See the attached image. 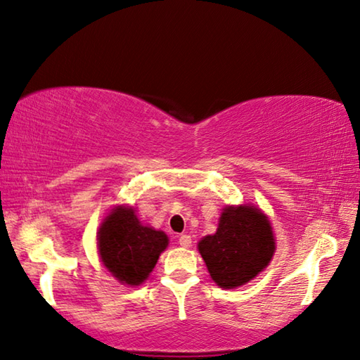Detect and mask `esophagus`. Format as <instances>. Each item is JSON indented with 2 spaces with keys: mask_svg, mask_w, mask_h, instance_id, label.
Wrapping results in <instances>:
<instances>
[{
  "mask_svg": "<svg viewBox=\"0 0 360 360\" xmlns=\"http://www.w3.org/2000/svg\"><path fill=\"white\" fill-rule=\"evenodd\" d=\"M192 245V238L188 235H181L179 236V246L182 248H191Z\"/></svg>",
  "mask_w": 360,
  "mask_h": 360,
  "instance_id": "obj_1",
  "label": "esophagus"
}]
</instances>
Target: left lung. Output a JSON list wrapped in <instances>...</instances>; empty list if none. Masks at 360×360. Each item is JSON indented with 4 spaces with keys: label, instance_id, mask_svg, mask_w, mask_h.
<instances>
[{
    "label": "left lung",
    "instance_id": "obj_1",
    "mask_svg": "<svg viewBox=\"0 0 360 360\" xmlns=\"http://www.w3.org/2000/svg\"><path fill=\"white\" fill-rule=\"evenodd\" d=\"M271 224L251 205L225 206L214 235L198 243L210 276L222 289H235L254 279L275 254Z\"/></svg>",
    "mask_w": 360,
    "mask_h": 360
}]
</instances>
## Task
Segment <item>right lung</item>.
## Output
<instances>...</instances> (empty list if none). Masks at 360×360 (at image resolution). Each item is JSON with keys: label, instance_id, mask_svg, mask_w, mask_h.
<instances>
[{"label": "right lung", "instance_id": "obj_1", "mask_svg": "<svg viewBox=\"0 0 360 360\" xmlns=\"http://www.w3.org/2000/svg\"><path fill=\"white\" fill-rule=\"evenodd\" d=\"M96 245L103 265L119 283L139 285L167 249L168 236L139 222L131 206L119 205L100 225Z\"/></svg>", "mask_w": 360, "mask_h": 360}]
</instances>
